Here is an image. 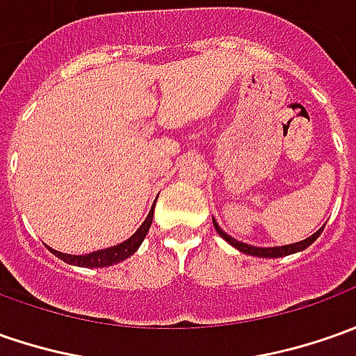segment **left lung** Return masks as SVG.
<instances>
[{
  "label": "left lung",
  "instance_id": "obj_1",
  "mask_svg": "<svg viewBox=\"0 0 356 356\" xmlns=\"http://www.w3.org/2000/svg\"><path fill=\"white\" fill-rule=\"evenodd\" d=\"M213 225H215L216 232L222 236V238L227 240L228 244H232L234 248H238L240 252H244V254H250V256H258V258H280V256H289V254H296V252L305 250L309 244H313L315 240L319 238V234L323 232V228H319L315 234H312L309 238L301 240V242H296V244H288V246H274V248H258V246H250V244H244V242H240V240L232 238L230 234H227L222 228L218 227V222L213 220Z\"/></svg>",
  "mask_w": 356,
  "mask_h": 356
}]
</instances>
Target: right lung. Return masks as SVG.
Instances as JSON below:
<instances>
[{"mask_svg": "<svg viewBox=\"0 0 356 356\" xmlns=\"http://www.w3.org/2000/svg\"><path fill=\"white\" fill-rule=\"evenodd\" d=\"M154 209H155V204L152 207V211H149L147 218L141 222V227L138 228V230H136L128 240H124L122 244L110 246V248H104V250L90 252V254H84V256L63 254V252L53 250V248H51V252L55 254L56 258H60L63 262L72 264V266H80V268H104V266H112V264L122 262V260L129 258L134 252L140 248V244L143 242V238H145V234H147L149 227H152V220H154Z\"/></svg>", "mask_w": 356, "mask_h": 356, "instance_id": "obj_1", "label": "right lung"}]
</instances>
